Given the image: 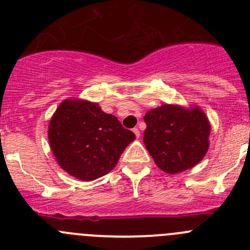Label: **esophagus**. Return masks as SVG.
Wrapping results in <instances>:
<instances>
[{
  "label": "esophagus",
  "instance_id": "obj_1",
  "mask_svg": "<svg viewBox=\"0 0 250 250\" xmlns=\"http://www.w3.org/2000/svg\"><path fill=\"white\" fill-rule=\"evenodd\" d=\"M132 131H134V134L136 135V137H137V139H139V137H140V130L137 129V127H135V129L132 130Z\"/></svg>",
  "mask_w": 250,
  "mask_h": 250
}]
</instances>
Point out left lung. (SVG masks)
Listing matches in <instances>:
<instances>
[{
    "label": "left lung",
    "instance_id": "1",
    "mask_svg": "<svg viewBox=\"0 0 250 250\" xmlns=\"http://www.w3.org/2000/svg\"><path fill=\"white\" fill-rule=\"evenodd\" d=\"M144 119V142L163 172H184L205 157L211 126L199 106L185 109L165 104L147 111Z\"/></svg>",
    "mask_w": 250,
    "mask_h": 250
}]
</instances>
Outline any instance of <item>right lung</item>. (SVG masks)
I'll return each mask as SVG.
<instances>
[{
    "instance_id": "obj_1",
    "label": "right lung",
    "mask_w": 250,
    "mask_h": 250,
    "mask_svg": "<svg viewBox=\"0 0 250 250\" xmlns=\"http://www.w3.org/2000/svg\"><path fill=\"white\" fill-rule=\"evenodd\" d=\"M47 137L60 167L91 182L108 174L136 136L97 103L67 99L52 115Z\"/></svg>"
}]
</instances>
